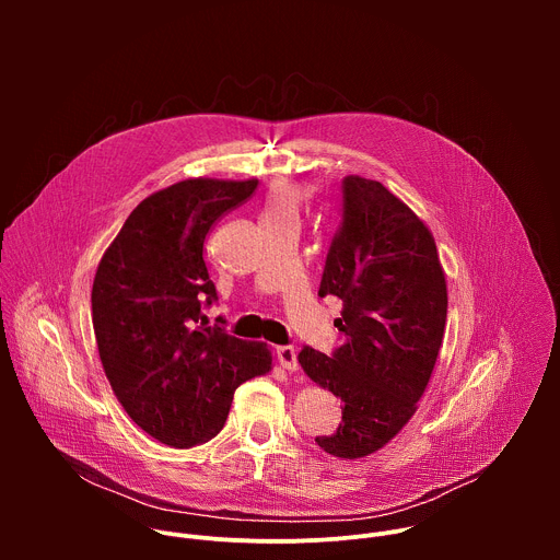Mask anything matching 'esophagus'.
<instances>
[{
	"label": "esophagus",
	"instance_id": "34e87169",
	"mask_svg": "<svg viewBox=\"0 0 560 560\" xmlns=\"http://www.w3.org/2000/svg\"><path fill=\"white\" fill-rule=\"evenodd\" d=\"M277 359L283 365V370L288 372H296L299 370V359H296V350L292 346H281L277 348Z\"/></svg>",
	"mask_w": 560,
	"mask_h": 560
}]
</instances>
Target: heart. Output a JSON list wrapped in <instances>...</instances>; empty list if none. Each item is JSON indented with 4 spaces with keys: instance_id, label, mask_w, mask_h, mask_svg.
Masks as SVG:
<instances>
[{
    "instance_id": "b5f03b06",
    "label": "heart",
    "mask_w": 560,
    "mask_h": 560,
    "mask_svg": "<svg viewBox=\"0 0 560 560\" xmlns=\"http://www.w3.org/2000/svg\"><path fill=\"white\" fill-rule=\"evenodd\" d=\"M301 201H303V188L299 184L290 179H277L268 188L266 203H264V219L296 217Z\"/></svg>"
}]
</instances>
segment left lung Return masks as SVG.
Wrapping results in <instances>:
<instances>
[{
  "label": "left lung",
  "instance_id": "8db88e82",
  "mask_svg": "<svg viewBox=\"0 0 560 560\" xmlns=\"http://www.w3.org/2000/svg\"><path fill=\"white\" fill-rule=\"evenodd\" d=\"M343 217L318 296L343 301V346L299 352L303 372L339 396L341 423L316 436L339 458L387 445L415 417L434 372L447 318V283L430 228L381 182L348 175Z\"/></svg>",
  "mask_w": 560,
  "mask_h": 560
}]
</instances>
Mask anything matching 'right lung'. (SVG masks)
Returning a JSON list of instances; mask_svg holds the SVG:
<instances>
[{"label":"right lung","mask_w":560,"mask_h":560,"mask_svg":"<svg viewBox=\"0 0 560 560\" xmlns=\"http://www.w3.org/2000/svg\"><path fill=\"white\" fill-rule=\"evenodd\" d=\"M259 179L190 177L145 197L106 248L93 281V328L110 387L128 417L171 447L223 428L234 389L272 370L264 341L206 326L217 299L203 244Z\"/></svg>","instance_id":"right-lung-1"}]
</instances>
